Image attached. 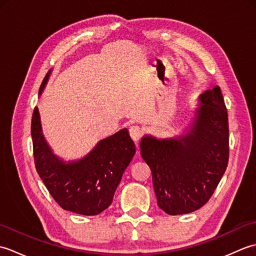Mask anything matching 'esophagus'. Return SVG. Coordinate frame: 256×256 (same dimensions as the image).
I'll return each mask as SVG.
<instances>
[{
  "instance_id": "obj_1",
  "label": "esophagus",
  "mask_w": 256,
  "mask_h": 256,
  "mask_svg": "<svg viewBox=\"0 0 256 256\" xmlns=\"http://www.w3.org/2000/svg\"><path fill=\"white\" fill-rule=\"evenodd\" d=\"M128 132H130V136H131V138L134 140V142H138L140 138L143 136L142 128L138 126V125H133V126L130 128Z\"/></svg>"
}]
</instances>
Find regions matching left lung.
<instances>
[{
    "instance_id": "obj_1",
    "label": "left lung",
    "mask_w": 256,
    "mask_h": 256,
    "mask_svg": "<svg viewBox=\"0 0 256 256\" xmlns=\"http://www.w3.org/2000/svg\"><path fill=\"white\" fill-rule=\"evenodd\" d=\"M198 102L188 133L140 140L157 204L170 216L190 214L208 202L229 162V122L219 86L204 91Z\"/></svg>"
}]
</instances>
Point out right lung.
Returning a JSON list of instances; mask_svg holds the SVG:
<instances>
[{
    "mask_svg": "<svg viewBox=\"0 0 256 256\" xmlns=\"http://www.w3.org/2000/svg\"><path fill=\"white\" fill-rule=\"evenodd\" d=\"M50 72L42 80L40 94ZM30 132L36 170L64 210L96 216L112 204L123 172L135 154V145L126 128L101 140L84 158L68 162L54 154L47 144L37 108L32 112Z\"/></svg>",
    "mask_w": 256,
    "mask_h": 256,
    "instance_id": "1",
    "label": "right lung"
}]
</instances>
